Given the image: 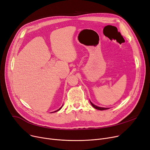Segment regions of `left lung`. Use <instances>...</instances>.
Here are the masks:
<instances>
[{"mask_svg": "<svg viewBox=\"0 0 150 150\" xmlns=\"http://www.w3.org/2000/svg\"><path fill=\"white\" fill-rule=\"evenodd\" d=\"M90 103H91V104L92 105V106L94 108H96V109H98V110H101V111H103V110H106V109H109V108H101V107L97 106H96V105H93L91 101H90Z\"/></svg>", "mask_w": 150, "mask_h": 150, "instance_id": "8db88e82", "label": "left lung"}]
</instances>
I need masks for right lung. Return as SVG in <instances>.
Listing matches in <instances>:
<instances>
[{"label": "right lung", "mask_w": 150, "mask_h": 150, "mask_svg": "<svg viewBox=\"0 0 150 150\" xmlns=\"http://www.w3.org/2000/svg\"><path fill=\"white\" fill-rule=\"evenodd\" d=\"M62 106H61V108H59V109H58V110H57V111H54V112H57V111H59V110H60V109H61V108H62Z\"/></svg>", "instance_id": "add662e5"}]
</instances>
